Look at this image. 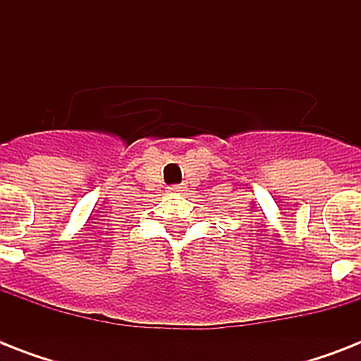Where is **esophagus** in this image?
I'll use <instances>...</instances> for the list:
<instances>
[{
	"mask_svg": "<svg viewBox=\"0 0 361 361\" xmlns=\"http://www.w3.org/2000/svg\"><path fill=\"white\" fill-rule=\"evenodd\" d=\"M170 191H185V187L183 185H172V187H169Z\"/></svg>",
	"mask_w": 361,
	"mask_h": 361,
	"instance_id": "34e87169",
	"label": "esophagus"
}]
</instances>
